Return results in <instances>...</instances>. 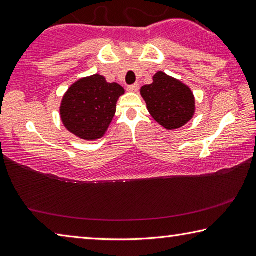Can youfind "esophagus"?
<instances>
[{
	"label": "esophagus",
	"mask_w": 256,
	"mask_h": 256,
	"mask_svg": "<svg viewBox=\"0 0 256 256\" xmlns=\"http://www.w3.org/2000/svg\"><path fill=\"white\" fill-rule=\"evenodd\" d=\"M138 88H140V86H138V84L128 86V92H136L138 90Z\"/></svg>",
	"instance_id": "1"
}]
</instances>
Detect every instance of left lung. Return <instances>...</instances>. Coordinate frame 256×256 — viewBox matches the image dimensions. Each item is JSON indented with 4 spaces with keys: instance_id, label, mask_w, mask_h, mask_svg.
<instances>
[{
    "instance_id": "8db88e82",
    "label": "left lung",
    "mask_w": 256,
    "mask_h": 256,
    "mask_svg": "<svg viewBox=\"0 0 256 256\" xmlns=\"http://www.w3.org/2000/svg\"><path fill=\"white\" fill-rule=\"evenodd\" d=\"M151 116L167 130L182 128L194 114V97L188 86L158 72L151 84L141 88Z\"/></svg>"
}]
</instances>
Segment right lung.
Here are the masks:
<instances>
[{
    "label": "right lung",
    "instance_id": "right-lung-1",
    "mask_svg": "<svg viewBox=\"0 0 256 256\" xmlns=\"http://www.w3.org/2000/svg\"><path fill=\"white\" fill-rule=\"evenodd\" d=\"M123 86L108 84L94 74L70 86L60 105V118L71 133L84 140H96L107 131L116 112Z\"/></svg>",
    "mask_w": 256,
    "mask_h": 256
}]
</instances>
